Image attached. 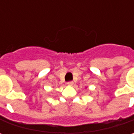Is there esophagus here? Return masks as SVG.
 Masks as SVG:
<instances>
[{
	"mask_svg": "<svg viewBox=\"0 0 134 134\" xmlns=\"http://www.w3.org/2000/svg\"><path fill=\"white\" fill-rule=\"evenodd\" d=\"M67 84L69 86H73V84H74V82L73 81H69L68 83H67Z\"/></svg>",
	"mask_w": 134,
	"mask_h": 134,
	"instance_id": "obj_1",
	"label": "esophagus"
}]
</instances>
